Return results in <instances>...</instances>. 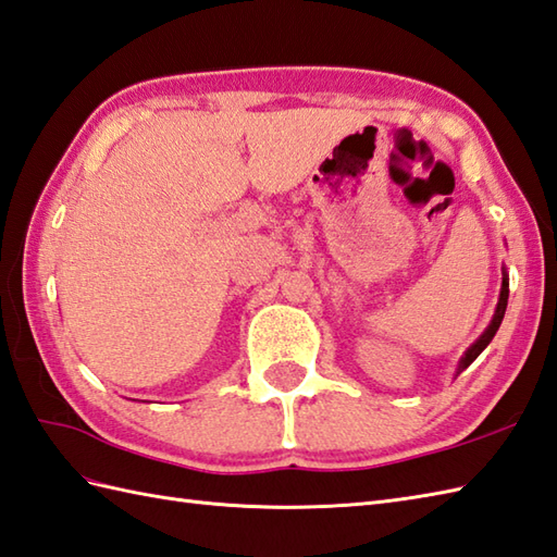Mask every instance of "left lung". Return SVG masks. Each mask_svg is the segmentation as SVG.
<instances>
[{"label":"left lung","mask_w":557,"mask_h":557,"mask_svg":"<svg viewBox=\"0 0 557 557\" xmlns=\"http://www.w3.org/2000/svg\"><path fill=\"white\" fill-rule=\"evenodd\" d=\"M508 277L506 275H503V287H500V299H498V306H496V313H494V320H491V325L486 327V332L482 334V337L480 339H476L470 348H468V354H465V358L460 360V368H458V374L465 370V368H468L470 363H472V360L476 358V356H480L482 351H484V348L488 346V342L491 339H494V334L498 332V327H500V322H503V315H506V308H508Z\"/></svg>","instance_id":"obj_1"}]
</instances>
